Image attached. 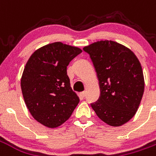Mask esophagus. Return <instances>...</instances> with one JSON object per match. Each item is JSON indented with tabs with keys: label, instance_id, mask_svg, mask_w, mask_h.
Listing matches in <instances>:
<instances>
[{
	"label": "esophagus",
	"instance_id": "obj_1",
	"mask_svg": "<svg viewBox=\"0 0 156 156\" xmlns=\"http://www.w3.org/2000/svg\"><path fill=\"white\" fill-rule=\"evenodd\" d=\"M80 95H81L82 98H84L85 96H86V92L85 91L82 92V93H80Z\"/></svg>",
	"mask_w": 156,
	"mask_h": 156
}]
</instances>
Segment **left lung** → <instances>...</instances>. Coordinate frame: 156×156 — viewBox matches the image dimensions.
Returning <instances> with one entry per match:
<instances>
[{"label": "left lung", "mask_w": 156, "mask_h": 156, "mask_svg": "<svg viewBox=\"0 0 156 156\" xmlns=\"http://www.w3.org/2000/svg\"><path fill=\"white\" fill-rule=\"evenodd\" d=\"M83 50L90 56L100 88L92 108L105 123L121 126L134 117L144 94L140 62L130 49L114 41H96Z\"/></svg>", "instance_id": "1"}]
</instances>
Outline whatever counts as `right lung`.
<instances>
[{
	"instance_id": "1",
	"label": "right lung",
	"mask_w": 156,
	"mask_h": 156,
	"mask_svg": "<svg viewBox=\"0 0 156 156\" xmlns=\"http://www.w3.org/2000/svg\"><path fill=\"white\" fill-rule=\"evenodd\" d=\"M81 52L80 48L57 41L34 51L26 64L21 79L22 95L32 117L46 127L60 126L79 103L67 67Z\"/></svg>"
}]
</instances>
